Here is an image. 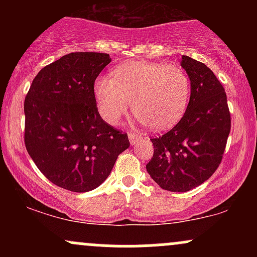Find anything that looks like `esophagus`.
Masks as SVG:
<instances>
[{"label":"esophagus","mask_w":257,"mask_h":257,"mask_svg":"<svg viewBox=\"0 0 257 257\" xmlns=\"http://www.w3.org/2000/svg\"><path fill=\"white\" fill-rule=\"evenodd\" d=\"M128 138H129V143H131L132 145H135V144L140 140V137H139V135H135V134H129Z\"/></svg>","instance_id":"1"}]
</instances>
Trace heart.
Wrapping results in <instances>:
<instances>
[{"instance_id":"1","label":"heart","mask_w":257,"mask_h":257,"mask_svg":"<svg viewBox=\"0 0 257 257\" xmlns=\"http://www.w3.org/2000/svg\"><path fill=\"white\" fill-rule=\"evenodd\" d=\"M191 83L175 65L129 61L94 83V96L101 118L113 125L132 108L141 123L163 131L181 118L188 104Z\"/></svg>"}]
</instances>
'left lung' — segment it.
<instances>
[{
    "label": "left lung",
    "mask_w": 257,
    "mask_h": 257,
    "mask_svg": "<svg viewBox=\"0 0 257 257\" xmlns=\"http://www.w3.org/2000/svg\"><path fill=\"white\" fill-rule=\"evenodd\" d=\"M180 64L190 78V101L172 131L151 139L155 150L146 164L159 187L172 192H187L213 175L231 129L225 89L214 72L187 55Z\"/></svg>",
    "instance_id": "left-lung-1"
}]
</instances>
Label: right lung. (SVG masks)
I'll use <instances>...</instances> for the list:
<instances>
[{
	"label": "right lung",
	"mask_w": 257,
	"mask_h": 257,
	"mask_svg": "<svg viewBox=\"0 0 257 257\" xmlns=\"http://www.w3.org/2000/svg\"><path fill=\"white\" fill-rule=\"evenodd\" d=\"M110 63L106 53H70L37 73L25 98L26 150L49 181L72 192L101 185L131 145L96 107L94 82Z\"/></svg>",
	"instance_id": "right-lung-1"
}]
</instances>
